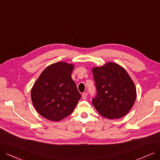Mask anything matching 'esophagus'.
Returning a JSON list of instances; mask_svg holds the SVG:
<instances>
[{"mask_svg":"<svg viewBox=\"0 0 160 160\" xmlns=\"http://www.w3.org/2000/svg\"><path fill=\"white\" fill-rule=\"evenodd\" d=\"M82 98L83 100H86L87 98V93H83L82 94Z\"/></svg>","mask_w":160,"mask_h":160,"instance_id":"esophagus-1","label":"esophagus"}]
</instances>
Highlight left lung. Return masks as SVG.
<instances>
[{"label":"left lung","instance_id":"obj_1","mask_svg":"<svg viewBox=\"0 0 160 160\" xmlns=\"http://www.w3.org/2000/svg\"><path fill=\"white\" fill-rule=\"evenodd\" d=\"M97 94L92 105L103 117L119 119L135 104L137 90L126 70L114 62H108L92 69Z\"/></svg>","mask_w":160,"mask_h":160}]
</instances>
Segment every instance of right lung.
<instances>
[{
  "label": "right lung",
  "mask_w": 160,
  "mask_h": 160,
  "mask_svg": "<svg viewBox=\"0 0 160 160\" xmlns=\"http://www.w3.org/2000/svg\"><path fill=\"white\" fill-rule=\"evenodd\" d=\"M72 63L58 62L44 69L31 88V98L41 116L59 121L71 114L81 95L72 78Z\"/></svg>",
  "instance_id": "obj_1"
}]
</instances>
